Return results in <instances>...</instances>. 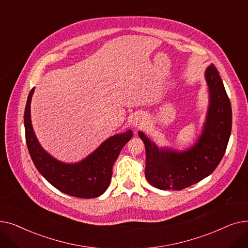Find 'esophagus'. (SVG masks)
Instances as JSON below:
<instances>
[{
    "mask_svg": "<svg viewBox=\"0 0 248 248\" xmlns=\"http://www.w3.org/2000/svg\"><path fill=\"white\" fill-rule=\"evenodd\" d=\"M139 124H140V119H137V120H136L135 125H139Z\"/></svg>",
    "mask_w": 248,
    "mask_h": 248,
    "instance_id": "obj_1",
    "label": "esophagus"
}]
</instances>
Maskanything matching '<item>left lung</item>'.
<instances>
[{
	"mask_svg": "<svg viewBox=\"0 0 248 248\" xmlns=\"http://www.w3.org/2000/svg\"><path fill=\"white\" fill-rule=\"evenodd\" d=\"M210 104L204 131L191 149L185 152L160 150L141 132L146 147V178L161 190H182L209 176L225 154L232 127L229 97L217 68L211 64L205 72Z\"/></svg>",
	"mask_w": 248,
	"mask_h": 248,
	"instance_id": "8db88e82",
	"label": "left lung"
}]
</instances>
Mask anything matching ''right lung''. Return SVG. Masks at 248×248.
I'll use <instances>...</instances> for the list:
<instances>
[{"label": "right lung", "mask_w": 248, "mask_h": 248, "mask_svg": "<svg viewBox=\"0 0 248 248\" xmlns=\"http://www.w3.org/2000/svg\"><path fill=\"white\" fill-rule=\"evenodd\" d=\"M30 91L24 112L26 142L37 170L59 191L77 198H95L109 186L112 166L122 149L133 137L132 131L115 135L102 144L86 159L77 164H65L47 154L39 144L31 124Z\"/></svg>", "instance_id": "obj_1"}]
</instances>
